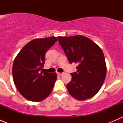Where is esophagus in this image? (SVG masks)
I'll return each mask as SVG.
<instances>
[{"label": "esophagus", "mask_w": 123, "mask_h": 123, "mask_svg": "<svg viewBox=\"0 0 123 123\" xmlns=\"http://www.w3.org/2000/svg\"><path fill=\"white\" fill-rule=\"evenodd\" d=\"M63 74H64V73H57V74L58 75H62Z\"/></svg>", "instance_id": "34e87169"}]
</instances>
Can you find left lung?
Masks as SVG:
<instances>
[{
  "mask_svg": "<svg viewBox=\"0 0 123 123\" xmlns=\"http://www.w3.org/2000/svg\"><path fill=\"white\" fill-rule=\"evenodd\" d=\"M69 62L78 63L76 72L67 85L69 93L77 100L95 96L104 82L106 66L104 53L92 40L83 36L58 37Z\"/></svg>",
  "mask_w": 123,
  "mask_h": 123,
  "instance_id": "1",
  "label": "left lung"
}]
</instances>
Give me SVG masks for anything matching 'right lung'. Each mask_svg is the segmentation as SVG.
Returning <instances> with one entry per match:
<instances>
[{
    "label": "right lung",
    "mask_w": 123,
    "mask_h": 123,
    "mask_svg": "<svg viewBox=\"0 0 123 123\" xmlns=\"http://www.w3.org/2000/svg\"><path fill=\"white\" fill-rule=\"evenodd\" d=\"M57 40L55 37L33 40L23 47L15 59L12 67L13 82L27 99L41 101L52 92L56 74L42 70L46 53Z\"/></svg>",
    "instance_id": "add662e5"
}]
</instances>
